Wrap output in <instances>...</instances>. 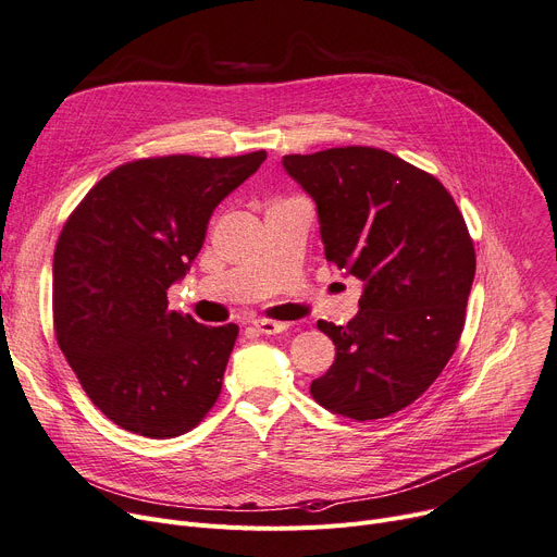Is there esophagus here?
Instances as JSON below:
<instances>
[{"mask_svg": "<svg viewBox=\"0 0 557 557\" xmlns=\"http://www.w3.org/2000/svg\"><path fill=\"white\" fill-rule=\"evenodd\" d=\"M252 327L261 334H280V332L288 330V323H280V320H271V318H257Z\"/></svg>", "mask_w": 557, "mask_h": 557, "instance_id": "34e87169", "label": "esophagus"}]
</instances>
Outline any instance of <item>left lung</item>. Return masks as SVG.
Here are the masks:
<instances>
[{"label":"left lung","instance_id":"left-lung-1","mask_svg":"<svg viewBox=\"0 0 557 557\" xmlns=\"http://www.w3.org/2000/svg\"><path fill=\"white\" fill-rule=\"evenodd\" d=\"M318 208L327 261L363 282L347 325L318 320L336 345L313 399L349 420L388 418L443 372L465 327L476 252L451 194L401 158L345 146L284 156Z\"/></svg>","mask_w":557,"mask_h":557}]
</instances>
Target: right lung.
Instances as JSON below:
<instances>
[{
    "label": "right lung",
    "mask_w": 557,
    "mask_h": 557,
    "mask_svg": "<svg viewBox=\"0 0 557 557\" xmlns=\"http://www.w3.org/2000/svg\"><path fill=\"white\" fill-rule=\"evenodd\" d=\"M267 160L164 156L126 162L70 214L53 252V332L99 411L131 433L175 437L219 399L239 327L169 309L216 205Z\"/></svg>",
    "instance_id": "add662e5"
}]
</instances>
